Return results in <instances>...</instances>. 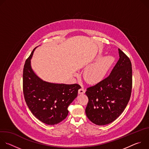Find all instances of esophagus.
Instances as JSON below:
<instances>
[{"mask_svg": "<svg viewBox=\"0 0 149 149\" xmlns=\"http://www.w3.org/2000/svg\"><path fill=\"white\" fill-rule=\"evenodd\" d=\"M85 92H86V90H85V89L82 87L78 90V94H84Z\"/></svg>", "mask_w": 149, "mask_h": 149, "instance_id": "esophagus-1", "label": "esophagus"}]
</instances>
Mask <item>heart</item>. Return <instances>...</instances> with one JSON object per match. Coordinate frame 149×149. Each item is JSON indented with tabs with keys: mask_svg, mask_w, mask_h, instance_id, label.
I'll use <instances>...</instances> for the list:
<instances>
[{
	"mask_svg": "<svg viewBox=\"0 0 149 149\" xmlns=\"http://www.w3.org/2000/svg\"><path fill=\"white\" fill-rule=\"evenodd\" d=\"M100 54L98 58H100ZM111 56H103L89 66L84 71V77L86 81L91 84L99 83L102 81L113 63Z\"/></svg>",
	"mask_w": 149,
	"mask_h": 149,
	"instance_id": "heart-1",
	"label": "heart"
}]
</instances>
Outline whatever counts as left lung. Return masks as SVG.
Here are the masks:
<instances>
[{"label": "left lung", "mask_w": 149, "mask_h": 149, "mask_svg": "<svg viewBox=\"0 0 149 149\" xmlns=\"http://www.w3.org/2000/svg\"><path fill=\"white\" fill-rule=\"evenodd\" d=\"M119 59L110 74L87 89L88 102L86 109L88 118L98 125L109 124L116 120L128 104L132 88V63L118 49Z\"/></svg>", "instance_id": "8db88e82"}]
</instances>
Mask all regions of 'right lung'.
Returning a JSON list of instances; mask_svg holds the SVG:
<instances>
[{"instance_id":"1","label":"right lung","mask_w":149,"mask_h":149,"mask_svg":"<svg viewBox=\"0 0 149 149\" xmlns=\"http://www.w3.org/2000/svg\"><path fill=\"white\" fill-rule=\"evenodd\" d=\"M36 48L26 60L23 71V91L28 108L39 120L56 124L68 116V107L78 95L77 84H55L43 81L31 67V59Z\"/></svg>"}]
</instances>
